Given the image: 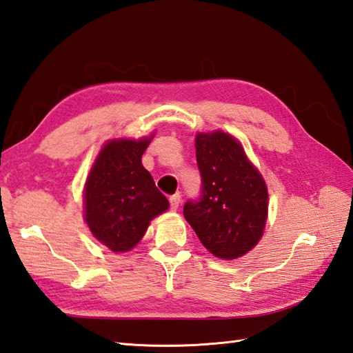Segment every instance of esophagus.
Returning <instances> with one entry per match:
<instances>
[{
	"mask_svg": "<svg viewBox=\"0 0 353 353\" xmlns=\"http://www.w3.org/2000/svg\"><path fill=\"white\" fill-rule=\"evenodd\" d=\"M179 205H181V194H174V196L170 197V208L172 211H176Z\"/></svg>",
	"mask_w": 353,
	"mask_h": 353,
	"instance_id": "34e87169",
	"label": "esophagus"
}]
</instances>
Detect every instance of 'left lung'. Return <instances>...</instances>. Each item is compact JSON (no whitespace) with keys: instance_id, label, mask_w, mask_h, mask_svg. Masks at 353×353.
Wrapping results in <instances>:
<instances>
[{"instance_id":"left-lung-1","label":"left lung","mask_w":353,"mask_h":353,"mask_svg":"<svg viewBox=\"0 0 353 353\" xmlns=\"http://www.w3.org/2000/svg\"><path fill=\"white\" fill-rule=\"evenodd\" d=\"M201 191L183 215L215 256L235 259L253 249L264 232L268 192L239 142L224 132L196 137Z\"/></svg>"}]
</instances>
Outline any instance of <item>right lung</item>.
Returning a JSON list of instances; mask_svg holds the SVG:
<instances>
[{
  "instance_id": "add662e5",
  "label": "right lung",
  "mask_w": 353,
  "mask_h": 353,
  "mask_svg": "<svg viewBox=\"0 0 353 353\" xmlns=\"http://www.w3.org/2000/svg\"><path fill=\"white\" fill-rule=\"evenodd\" d=\"M148 144L150 139L110 141L89 172L85 219L92 235L112 252L137 245L150 221L170 206L141 162Z\"/></svg>"
}]
</instances>
